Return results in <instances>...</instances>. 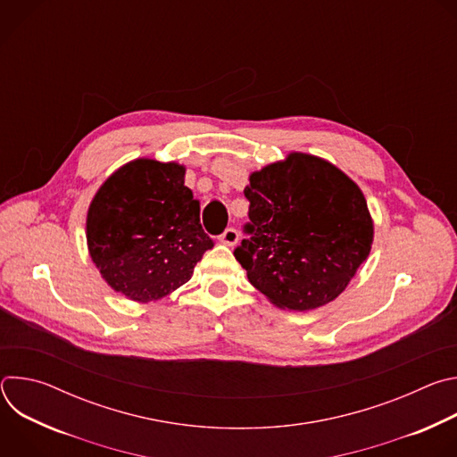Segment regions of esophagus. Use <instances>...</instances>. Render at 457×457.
I'll use <instances>...</instances> for the list:
<instances>
[{"instance_id":"34e87169","label":"esophagus","mask_w":457,"mask_h":457,"mask_svg":"<svg viewBox=\"0 0 457 457\" xmlns=\"http://www.w3.org/2000/svg\"><path fill=\"white\" fill-rule=\"evenodd\" d=\"M219 240H220L222 244H226V245H235L237 240H238V231H237L235 228H228V229L219 237Z\"/></svg>"}]
</instances>
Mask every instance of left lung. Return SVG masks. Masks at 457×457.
Returning <instances> with one entry per match:
<instances>
[{
  "label": "left lung",
  "mask_w": 457,
  "mask_h": 457,
  "mask_svg": "<svg viewBox=\"0 0 457 457\" xmlns=\"http://www.w3.org/2000/svg\"><path fill=\"white\" fill-rule=\"evenodd\" d=\"M247 238L235 258L277 307L309 311L333 302L365 262L372 219L361 189L337 166L291 154L251 173Z\"/></svg>",
  "instance_id": "8db88e82"
}]
</instances>
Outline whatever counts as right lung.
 <instances>
[{"label":"right lung","mask_w":457,"mask_h":457,"mask_svg":"<svg viewBox=\"0 0 457 457\" xmlns=\"http://www.w3.org/2000/svg\"><path fill=\"white\" fill-rule=\"evenodd\" d=\"M184 166L137 159L99 187L88 208V251L106 284L136 302L186 284L213 240L184 186Z\"/></svg>","instance_id":"right-lung-1"}]
</instances>
